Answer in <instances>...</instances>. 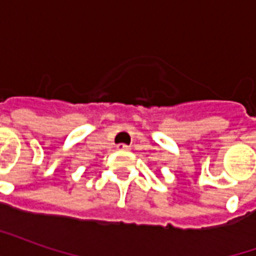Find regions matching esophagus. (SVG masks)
I'll list each match as a JSON object with an SVG mask.
<instances>
[{"instance_id":"esophagus-1","label":"esophagus","mask_w":256,"mask_h":256,"mask_svg":"<svg viewBox=\"0 0 256 256\" xmlns=\"http://www.w3.org/2000/svg\"><path fill=\"white\" fill-rule=\"evenodd\" d=\"M116 150H128L130 148H128V145H126V144H118Z\"/></svg>"}]
</instances>
